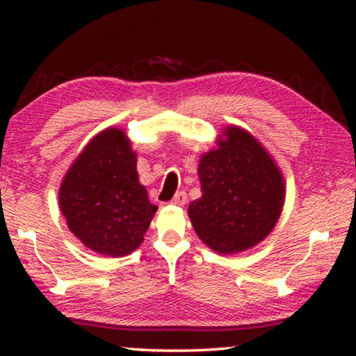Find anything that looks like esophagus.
<instances>
[{"mask_svg":"<svg viewBox=\"0 0 356 356\" xmlns=\"http://www.w3.org/2000/svg\"><path fill=\"white\" fill-rule=\"evenodd\" d=\"M186 193L185 191H177L176 195H174V197L171 200V204H174V206H184V204L186 202Z\"/></svg>","mask_w":356,"mask_h":356,"instance_id":"obj_1","label":"esophagus"}]
</instances>
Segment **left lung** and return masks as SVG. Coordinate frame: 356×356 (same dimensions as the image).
I'll use <instances>...</instances> for the list:
<instances>
[{
    "label": "left lung",
    "mask_w": 356,
    "mask_h": 356,
    "mask_svg": "<svg viewBox=\"0 0 356 356\" xmlns=\"http://www.w3.org/2000/svg\"><path fill=\"white\" fill-rule=\"evenodd\" d=\"M218 147L197 166L202 196L188 206L191 225L209 248L234 254L273 231L284 204V179L248 131L229 125Z\"/></svg>",
    "instance_id": "1"
}]
</instances>
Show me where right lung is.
<instances>
[{"instance_id": "add662e5", "label": "right lung", "mask_w": 356, "mask_h": 356, "mask_svg": "<svg viewBox=\"0 0 356 356\" xmlns=\"http://www.w3.org/2000/svg\"><path fill=\"white\" fill-rule=\"evenodd\" d=\"M59 207L72 234L99 254L120 257L141 245L156 206L138 180L125 131L106 129L88 143L63 179Z\"/></svg>"}]
</instances>
